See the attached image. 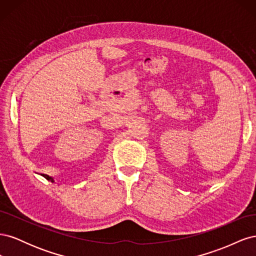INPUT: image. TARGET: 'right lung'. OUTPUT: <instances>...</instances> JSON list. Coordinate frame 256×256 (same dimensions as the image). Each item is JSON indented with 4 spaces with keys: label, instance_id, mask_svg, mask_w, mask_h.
Returning <instances> with one entry per match:
<instances>
[{
    "label": "right lung",
    "instance_id": "right-lung-1",
    "mask_svg": "<svg viewBox=\"0 0 256 256\" xmlns=\"http://www.w3.org/2000/svg\"><path fill=\"white\" fill-rule=\"evenodd\" d=\"M42 176H44V177L46 178V180H50L51 182H54V180H53V178H52L51 176H49V175H47V174H42Z\"/></svg>",
    "mask_w": 256,
    "mask_h": 256
}]
</instances>
